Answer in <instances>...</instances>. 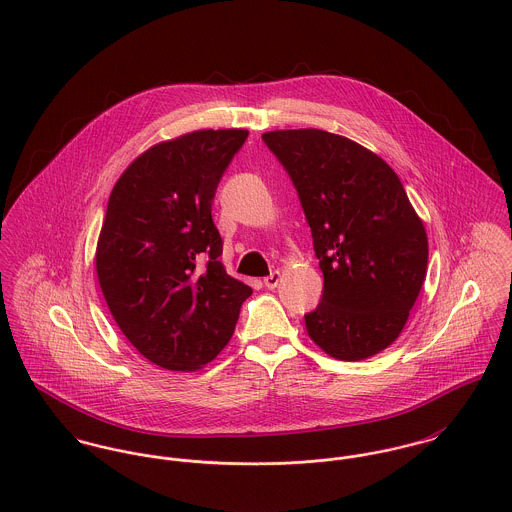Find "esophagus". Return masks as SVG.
Returning <instances> with one entry per match:
<instances>
[{
  "label": "esophagus",
  "mask_w": 512,
  "mask_h": 512,
  "mask_svg": "<svg viewBox=\"0 0 512 512\" xmlns=\"http://www.w3.org/2000/svg\"><path fill=\"white\" fill-rule=\"evenodd\" d=\"M280 280H282V274L276 270V272H272L270 276L264 278V286H266L268 290H274V288L280 284Z\"/></svg>",
  "instance_id": "34e87169"
}]
</instances>
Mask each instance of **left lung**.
<instances>
[{
    "instance_id": "8db88e82",
    "label": "left lung",
    "mask_w": 512,
    "mask_h": 512,
    "mask_svg": "<svg viewBox=\"0 0 512 512\" xmlns=\"http://www.w3.org/2000/svg\"><path fill=\"white\" fill-rule=\"evenodd\" d=\"M264 144L288 171L313 236L323 295L305 315L313 343L363 361L402 333L428 268V236L392 167L323 130H276Z\"/></svg>"
}]
</instances>
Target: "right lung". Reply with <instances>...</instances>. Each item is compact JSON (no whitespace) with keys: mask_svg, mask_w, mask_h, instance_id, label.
Listing matches in <instances>:
<instances>
[{"mask_svg":"<svg viewBox=\"0 0 512 512\" xmlns=\"http://www.w3.org/2000/svg\"><path fill=\"white\" fill-rule=\"evenodd\" d=\"M246 130H199L149 147L114 185L96 274L128 341L167 370H197L230 341L252 288L220 264V177Z\"/></svg>","mask_w":512,"mask_h":512,"instance_id":"add662e5","label":"right lung"}]
</instances>
